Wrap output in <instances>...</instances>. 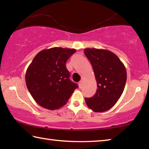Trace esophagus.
Wrapping results in <instances>:
<instances>
[{
    "mask_svg": "<svg viewBox=\"0 0 149 149\" xmlns=\"http://www.w3.org/2000/svg\"><path fill=\"white\" fill-rule=\"evenodd\" d=\"M82 84H83V81H80L78 83V85H79V88H81Z\"/></svg>",
    "mask_w": 149,
    "mask_h": 149,
    "instance_id": "34e87169",
    "label": "esophagus"
}]
</instances>
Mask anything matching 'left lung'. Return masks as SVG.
Listing matches in <instances>:
<instances>
[{
  "label": "left lung",
  "instance_id": "left-lung-1",
  "mask_svg": "<svg viewBox=\"0 0 149 149\" xmlns=\"http://www.w3.org/2000/svg\"><path fill=\"white\" fill-rule=\"evenodd\" d=\"M84 53L92 65L98 87L95 95L85 98V102L94 112H105L114 107L124 90L127 79L125 68L110 50L88 48Z\"/></svg>",
  "mask_w": 149,
  "mask_h": 149
}]
</instances>
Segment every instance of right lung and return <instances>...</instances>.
Listing matches in <instances>:
<instances>
[{
    "mask_svg": "<svg viewBox=\"0 0 149 149\" xmlns=\"http://www.w3.org/2000/svg\"><path fill=\"white\" fill-rule=\"evenodd\" d=\"M75 49L54 47L39 52L26 73L27 89L36 102L49 110L66 104L78 87L70 79L65 62Z\"/></svg>",
    "mask_w": 149,
    "mask_h": 149,
    "instance_id": "add662e5",
    "label": "right lung"
}]
</instances>
